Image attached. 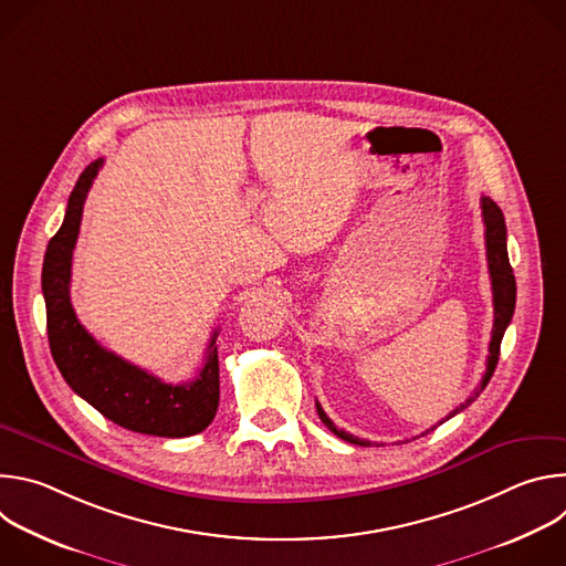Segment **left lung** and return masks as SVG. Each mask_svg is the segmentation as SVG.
<instances>
[{
  "label": "left lung",
  "mask_w": 566,
  "mask_h": 566,
  "mask_svg": "<svg viewBox=\"0 0 566 566\" xmlns=\"http://www.w3.org/2000/svg\"><path fill=\"white\" fill-rule=\"evenodd\" d=\"M481 214H483V226H486V258H489V271H491V284H493V306H495L493 336H491V345H489V363H486V374H483L481 385L474 391V396H470L465 402H461V406L454 408L443 421H448L454 415H459L461 410H465L470 402L479 396V391H483V387L489 385V380H491V376H493V371L497 367V360H500V345H502L504 332L511 325L513 311H515L517 286H515V275H513V269H511V262H509V251H506V221H504V214H502L500 206L491 197H481ZM315 410H317L319 421L325 423L343 441H349V443H356V446H363V448L371 446V441H365V439H358V437H354V434H349L345 430H338L334 426V421L325 415V410L319 408L317 400H315Z\"/></svg>",
  "instance_id": "obj_1"
}]
</instances>
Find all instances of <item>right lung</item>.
Masks as SVG:
<instances>
[{"instance_id": "obj_1", "label": "right lung", "mask_w": 566, "mask_h": 566, "mask_svg": "<svg viewBox=\"0 0 566 566\" xmlns=\"http://www.w3.org/2000/svg\"><path fill=\"white\" fill-rule=\"evenodd\" d=\"M101 168L103 158L80 175L69 195L64 221L44 253L42 293L53 360L66 385L116 426L168 439L199 434L212 423L219 408L217 332L210 338L206 363L197 378L172 385L101 347L80 325L71 306V258L83 221V206Z\"/></svg>"}]
</instances>
